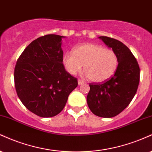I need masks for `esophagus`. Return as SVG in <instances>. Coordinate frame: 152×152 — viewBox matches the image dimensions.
<instances>
[{
	"label": "esophagus",
	"instance_id": "1",
	"mask_svg": "<svg viewBox=\"0 0 152 152\" xmlns=\"http://www.w3.org/2000/svg\"><path fill=\"white\" fill-rule=\"evenodd\" d=\"M83 84H84V81L82 80H78V85H82Z\"/></svg>",
	"mask_w": 152,
	"mask_h": 152
}]
</instances>
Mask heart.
Wrapping results in <instances>:
<instances>
[{
    "mask_svg": "<svg viewBox=\"0 0 152 152\" xmlns=\"http://www.w3.org/2000/svg\"><path fill=\"white\" fill-rule=\"evenodd\" d=\"M63 64L72 75L83 68L91 81L101 83L107 81L115 75L119 59L115 51L105 49L97 44L87 43L77 46L74 53L67 52L63 56Z\"/></svg>",
    "mask_w": 152,
    "mask_h": 152,
    "instance_id": "b5f03b06",
    "label": "heart"
}]
</instances>
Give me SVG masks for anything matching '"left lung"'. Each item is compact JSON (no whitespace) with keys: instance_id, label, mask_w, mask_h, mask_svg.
Instances as JSON below:
<instances>
[{"instance_id":"left-lung-1","label":"left lung","mask_w":152,"mask_h":152,"mask_svg":"<svg viewBox=\"0 0 152 152\" xmlns=\"http://www.w3.org/2000/svg\"><path fill=\"white\" fill-rule=\"evenodd\" d=\"M99 38L115 52L119 65L115 75L107 81L90 84L87 102L94 115L111 118L122 112L132 100L140 83V69L136 58L125 45L109 37Z\"/></svg>"}]
</instances>
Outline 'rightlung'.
Here are the masks:
<instances>
[{
	"mask_svg": "<svg viewBox=\"0 0 152 152\" xmlns=\"http://www.w3.org/2000/svg\"><path fill=\"white\" fill-rule=\"evenodd\" d=\"M64 37L53 34L38 37L16 62L14 81L18 96L28 110L39 117L58 115L78 85L62 63Z\"/></svg>",
	"mask_w": 152,
	"mask_h": 152,
	"instance_id": "right-lung-1",
	"label": "right lung"
}]
</instances>
